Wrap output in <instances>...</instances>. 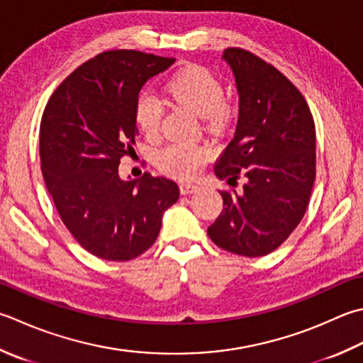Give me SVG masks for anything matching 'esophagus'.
Here are the masks:
<instances>
[{
    "label": "esophagus",
    "instance_id": "esophagus-1",
    "mask_svg": "<svg viewBox=\"0 0 363 363\" xmlns=\"http://www.w3.org/2000/svg\"><path fill=\"white\" fill-rule=\"evenodd\" d=\"M179 190L182 195H190V194H195L198 190V186L195 182H190V181H181L179 182Z\"/></svg>",
    "mask_w": 363,
    "mask_h": 363
}]
</instances>
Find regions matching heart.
I'll list each match as a JSON object with an SVG mask.
<instances>
[{"instance_id":"heart-1","label":"heart","mask_w":363,"mask_h":363,"mask_svg":"<svg viewBox=\"0 0 363 363\" xmlns=\"http://www.w3.org/2000/svg\"><path fill=\"white\" fill-rule=\"evenodd\" d=\"M168 96L186 105L198 116L206 118L209 125H223L231 116V105L223 101V88L208 69L191 66L177 72L167 83ZM163 105L152 91H143L135 104V119L147 137L160 130ZM209 157L208 147L201 145L172 143L155 155V163L163 173L176 177H191L203 168Z\"/></svg>"}]
</instances>
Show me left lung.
I'll return each mask as SVG.
<instances>
[{
    "mask_svg": "<svg viewBox=\"0 0 363 363\" xmlns=\"http://www.w3.org/2000/svg\"><path fill=\"white\" fill-rule=\"evenodd\" d=\"M222 60L236 83L239 116L214 172L233 187L242 176L244 186L220 191L223 209L208 234L226 252L264 257L307 211L316 176L315 123L299 89L271 64L242 48H226Z\"/></svg>",
    "mask_w": 363,
    "mask_h": 363,
    "instance_id": "left-lung-1",
    "label": "left lung"
}]
</instances>
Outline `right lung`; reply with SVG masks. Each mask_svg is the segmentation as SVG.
<instances>
[{
	"label": "right lung",
	"instance_id": "obj_1",
	"mask_svg": "<svg viewBox=\"0 0 363 363\" xmlns=\"http://www.w3.org/2000/svg\"><path fill=\"white\" fill-rule=\"evenodd\" d=\"M173 62L135 50L101 53L70 74L45 106L42 176L62 223L97 258L129 261L145 253L163 212L179 198L167 177L123 181L118 172L135 145L141 88Z\"/></svg>",
	"mask_w": 363,
	"mask_h": 363
}]
</instances>
